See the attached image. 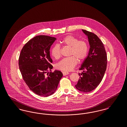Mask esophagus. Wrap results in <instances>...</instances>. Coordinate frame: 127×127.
Segmentation results:
<instances>
[{
    "label": "esophagus",
    "instance_id": "esophagus-1",
    "mask_svg": "<svg viewBox=\"0 0 127 127\" xmlns=\"http://www.w3.org/2000/svg\"><path fill=\"white\" fill-rule=\"evenodd\" d=\"M62 73H63V76H66V75H67L69 74V73L67 72H65V71H63V72H62Z\"/></svg>",
    "mask_w": 127,
    "mask_h": 127
}]
</instances>
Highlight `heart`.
I'll list each match as a JSON object with an SVG mask.
<instances>
[{"label": "heart", "mask_w": 127, "mask_h": 127, "mask_svg": "<svg viewBox=\"0 0 127 127\" xmlns=\"http://www.w3.org/2000/svg\"><path fill=\"white\" fill-rule=\"evenodd\" d=\"M62 44L71 47L70 50V57L65 58L58 62L56 67L62 71L67 72L71 71L78 63V59L79 61H83L87 57L89 52V46L87 42L83 40H79L72 35L65 36L61 42ZM51 54L55 59L61 58V46L56 44L52 47Z\"/></svg>", "instance_id": "b5f03b06"}]
</instances>
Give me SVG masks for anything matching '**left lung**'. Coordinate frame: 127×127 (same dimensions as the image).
<instances>
[{"mask_svg": "<svg viewBox=\"0 0 127 127\" xmlns=\"http://www.w3.org/2000/svg\"><path fill=\"white\" fill-rule=\"evenodd\" d=\"M82 30L88 36L90 48L87 57L79 68L83 71L79 73L80 79L75 87L79 91L89 92L94 90L101 82L107 68V56L99 37L93 33Z\"/></svg>", "mask_w": 127, "mask_h": 127, "instance_id": "left-lung-1", "label": "left lung"}]
</instances>
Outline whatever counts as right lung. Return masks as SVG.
Here are the masks:
<instances>
[{"instance_id": "add662e5", "label": "right lung", "mask_w": 127, "mask_h": 127, "mask_svg": "<svg viewBox=\"0 0 127 127\" xmlns=\"http://www.w3.org/2000/svg\"><path fill=\"white\" fill-rule=\"evenodd\" d=\"M56 39L45 35L35 36L25 45L19 55L18 65L23 79L30 90L40 96L53 94L63 76L59 70L48 72L53 68L49 50Z\"/></svg>"}]
</instances>
